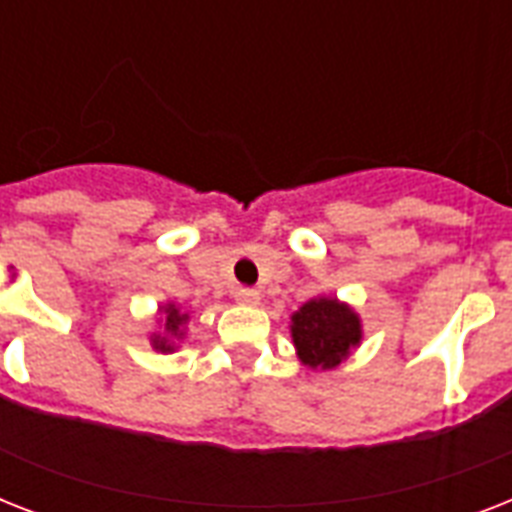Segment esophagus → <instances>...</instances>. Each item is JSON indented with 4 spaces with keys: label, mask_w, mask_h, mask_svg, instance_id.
<instances>
[{
    "label": "esophagus",
    "mask_w": 512,
    "mask_h": 512,
    "mask_svg": "<svg viewBox=\"0 0 512 512\" xmlns=\"http://www.w3.org/2000/svg\"><path fill=\"white\" fill-rule=\"evenodd\" d=\"M233 297H236V303H241V305L260 303V292H257V289H249V287H239L236 292H233Z\"/></svg>",
    "instance_id": "34e87169"
}]
</instances>
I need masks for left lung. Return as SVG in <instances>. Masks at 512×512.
Segmentation results:
<instances>
[{
    "mask_svg": "<svg viewBox=\"0 0 512 512\" xmlns=\"http://www.w3.org/2000/svg\"><path fill=\"white\" fill-rule=\"evenodd\" d=\"M297 356L311 369H335L361 342V319L337 297H313L292 316Z\"/></svg>",
    "mask_w": 512,
    "mask_h": 512,
    "instance_id": "obj_1",
    "label": "left lung"
}]
</instances>
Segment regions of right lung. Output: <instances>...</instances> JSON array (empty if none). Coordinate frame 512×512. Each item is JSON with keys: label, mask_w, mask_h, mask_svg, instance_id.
<instances>
[{"label": "right lung", "mask_w": 512, "mask_h": 512, "mask_svg": "<svg viewBox=\"0 0 512 512\" xmlns=\"http://www.w3.org/2000/svg\"><path fill=\"white\" fill-rule=\"evenodd\" d=\"M185 321H188V313L180 311L177 305H162V319H159L162 329L151 335L154 350H159V353H172L177 348L175 342L185 335Z\"/></svg>", "instance_id": "right-lung-1"}]
</instances>
